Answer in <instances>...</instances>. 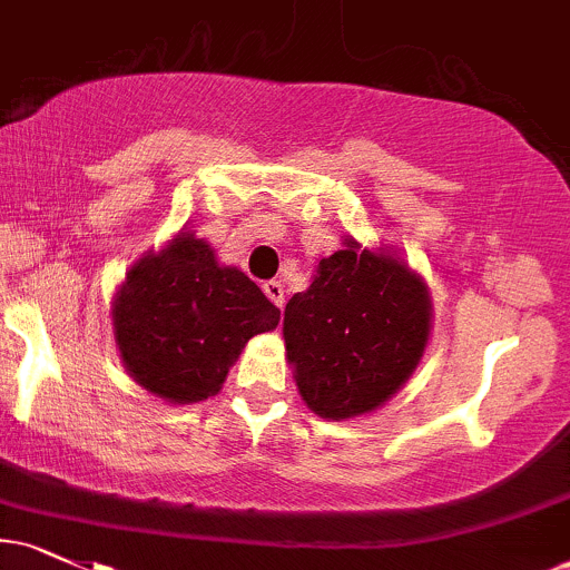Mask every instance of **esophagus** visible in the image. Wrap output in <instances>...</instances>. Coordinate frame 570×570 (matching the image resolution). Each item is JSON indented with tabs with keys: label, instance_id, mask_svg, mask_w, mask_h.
Instances as JSON below:
<instances>
[{
	"label": "esophagus",
	"instance_id": "esophagus-1",
	"mask_svg": "<svg viewBox=\"0 0 570 570\" xmlns=\"http://www.w3.org/2000/svg\"><path fill=\"white\" fill-rule=\"evenodd\" d=\"M263 289H265L267 297H271V303L284 307V284H281V281H265Z\"/></svg>",
	"mask_w": 570,
	"mask_h": 570
}]
</instances>
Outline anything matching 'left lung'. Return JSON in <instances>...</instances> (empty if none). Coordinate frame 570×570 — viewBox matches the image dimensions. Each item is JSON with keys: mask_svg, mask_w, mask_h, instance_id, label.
<instances>
[{"mask_svg": "<svg viewBox=\"0 0 570 570\" xmlns=\"http://www.w3.org/2000/svg\"><path fill=\"white\" fill-rule=\"evenodd\" d=\"M431 299L423 278L389 252L324 257L284 311L286 358L316 415L343 421L377 410L407 383L426 351Z\"/></svg>", "mask_w": 570, "mask_h": 570, "instance_id": "8db88e82", "label": "left lung"}]
</instances>
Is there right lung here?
I'll list each match as a JSON object with an SVG mask.
<instances>
[{
  "mask_svg": "<svg viewBox=\"0 0 570 570\" xmlns=\"http://www.w3.org/2000/svg\"><path fill=\"white\" fill-rule=\"evenodd\" d=\"M281 311L238 267L181 230L128 271L112 303L115 340L128 375L171 404L214 396L244 345L278 326Z\"/></svg>",
  "mask_w": 570,
  "mask_h": 570,
  "instance_id": "right-lung-1",
  "label": "right lung"
}]
</instances>
